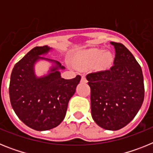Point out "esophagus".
<instances>
[{
    "mask_svg": "<svg viewBox=\"0 0 153 153\" xmlns=\"http://www.w3.org/2000/svg\"><path fill=\"white\" fill-rule=\"evenodd\" d=\"M81 83H87V80L84 76H82V77H81Z\"/></svg>",
    "mask_w": 153,
    "mask_h": 153,
    "instance_id": "34e87169",
    "label": "esophagus"
}]
</instances>
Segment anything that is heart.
<instances>
[{
	"mask_svg": "<svg viewBox=\"0 0 153 153\" xmlns=\"http://www.w3.org/2000/svg\"><path fill=\"white\" fill-rule=\"evenodd\" d=\"M112 62V56L109 53H104L100 49H91L83 52L76 61V66L79 68L93 67L95 64L97 69L108 67Z\"/></svg>",
	"mask_w": 153,
	"mask_h": 153,
	"instance_id": "obj_1",
	"label": "heart"
}]
</instances>
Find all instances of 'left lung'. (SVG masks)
Masks as SVG:
<instances>
[{"label":"left lung","instance_id":"left-lung-1","mask_svg":"<svg viewBox=\"0 0 153 153\" xmlns=\"http://www.w3.org/2000/svg\"><path fill=\"white\" fill-rule=\"evenodd\" d=\"M115 48L114 64L108 70L86 76L90 87L91 115L96 123L107 130H118L133 120L144 100L141 67L123 44Z\"/></svg>","mask_w":153,"mask_h":153}]
</instances>
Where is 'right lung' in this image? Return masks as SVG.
I'll return each mask as SVG.
<instances>
[{"instance_id": "1", "label": "right lung", "mask_w": 153, "mask_h": 153, "mask_svg": "<svg viewBox=\"0 0 153 153\" xmlns=\"http://www.w3.org/2000/svg\"><path fill=\"white\" fill-rule=\"evenodd\" d=\"M51 50L47 46L36 47L17 62L10 75L9 95L11 106L25 125L37 131L49 130L62 122L70 99L76 92L81 76L71 79L60 76L61 63L40 56ZM40 59L54 62L57 66L44 78L36 77L34 63Z\"/></svg>"}]
</instances>
